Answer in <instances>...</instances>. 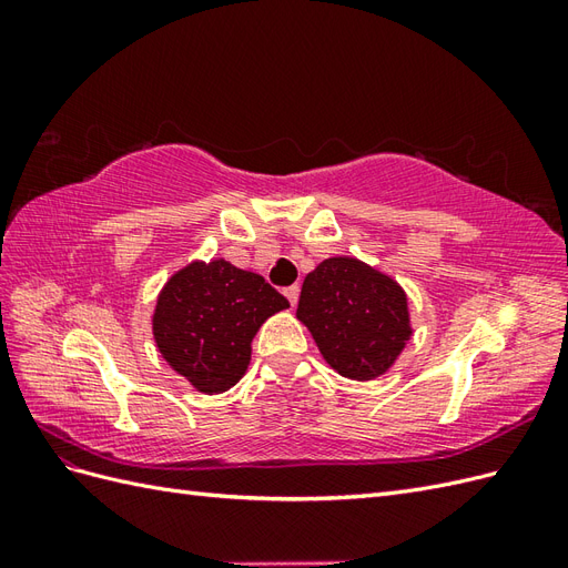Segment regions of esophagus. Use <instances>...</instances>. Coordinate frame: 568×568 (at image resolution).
Returning <instances> with one entry per match:
<instances>
[{
    "instance_id": "1",
    "label": "esophagus",
    "mask_w": 568,
    "mask_h": 568,
    "mask_svg": "<svg viewBox=\"0 0 568 568\" xmlns=\"http://www.w3.org/2000/svg\"><path fill=\"white\" fill-rule=\"evenodd\" d=\"M284 294H286V298H288V303L291 305H294L296 307V303H298V294H301V288L298 286H288L286 291H284Z\"/></svg>"
}]
</instances>
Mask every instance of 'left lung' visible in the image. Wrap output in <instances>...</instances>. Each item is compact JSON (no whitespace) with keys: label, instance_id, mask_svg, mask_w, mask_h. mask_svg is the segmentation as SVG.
<instances>
[{"label":"left lung","instance_id":"1","mask_svg":"<svg viewBox=\"0 0 568 568\" xmlns=\"http://www.w3.org/2000/svg\"><path fill=\"white\" fill-rule=\"evenodd\" d=\"M296 317L326 365L355 382L388 372L412 336L403 286L348 255L326 257L307 274Z\"/></svg>","mask_w":568,"mask_h":568}]
</instances>
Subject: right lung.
Wrapping results in <instances>:
<instances>
[{
	"label": "right lung",
	"mask_w": 568,
	"mask_h": 568,
	"mask_svg": "<svg viewBox=\"0 0 568 568\" xmlns=\"http://www.w3.org/2000/svg\"><path fill=\"white\" fill-rule=\"evenodd\" d=\"M288 301L261 274L232 263H192L168 280L153 311L165 363L201 393L232 388L248 369L251 341Z\"/></svg>",
	"instance_id": "right-lung-1"
}]
</instances>
